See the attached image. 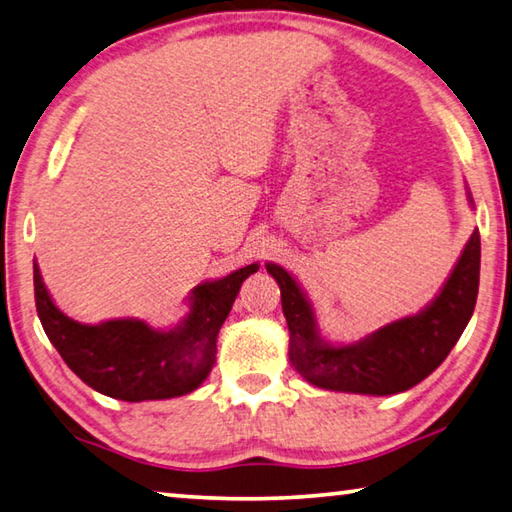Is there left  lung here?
Listing matches in <instances>:
<instances>
[{
	"mask_svg": "<svg viewBox=\"0 0 512 512\" xmlns=\"http://www.w3.org/2000/svg\"><path fill=\"white\" fill-rule=\"evenodd\" d=\"M479 231H472L448 283L426 310L381 327L354 345H327L318 336L312 307L283 267L267 265L281 287L289 327V361L310 383L356 394H397L435 372L466 330L479 292Z\"/></svg>",
	"mask_w": 512,
	"mask_h": 512,
	"instance_id": "1",
	"label": "left lung"
}]
</instances>
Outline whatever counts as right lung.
<instances>
[{"label":"right lung","mask_w":512,"mask_h":512,"mask_svg":"<svg viewBox=\"0 0 512 512\" xmlns=\"http://www.w3.org/2000/svg\"><path fill=\"white\" fill-rule=\"evenodd\" d=\"M258 265L236 269L214 283H202L191 296L185 321L169 332L120 318L82 325L53 305L33 265L35 307L48 341L64 363L106 397L120 401L171 399L194 392L216 363V339L231 312L238 289Z\"/></svg>","instance_id":"add662e5"}]
</instances>
